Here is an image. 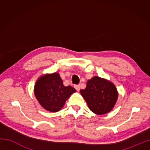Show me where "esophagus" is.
<instances>
[{"instance_id":"esophagus-1","label":"esophagus","mask_w":150,"mask_h":150,"mask_svg":"<svg viewBox=\"0 0 150 150\" xmlns=\"http://www.w3.org/2000/svg\"><path fill=\"white\" fill-rule=\"evenodd\" d=\"M75 88L77 91H80V86L79 85H75Z\"/></svg>"}]
</instances>
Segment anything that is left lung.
I'll list each match as a JSON object with an SVG mask.
<instances>
[{
    "mask_svg": "<svg viewBox=\"0 0 150 150\" xmlns=\"http://www.w3.org/2000/svg\"><path fill=\"white\" fill-rule=\"evenodd\" d=\"M80 93L90 110L96 115L110 112L118 98L115 86L110 81L96 76L87 81V87L81 89Z\"/></svg>",
    "mask_w": 150,
    "mask_h": 150,
    "instance_id": "left-lung-1",
    "label": "left lung"
}]
</instances>
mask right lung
I'll list each match as a JSON object with an SVG mask.
<instances>
[{
    "instance_id": "add662e5",
    "label": "right lung",
    "mask_w": 150,
    "mask_h": 150,
    "mask_svg": "<svg viewBox=\"0 0 150 150\" xmlns=\"http://www.w3.org/2000/svg\"><path fill=\"white\" fill-rule=\"evenodd\" d=\"M75 91L71 86L65 87L57 73L42 76L34 87L35 96L40 105L53 112L60 110L66 100Z\"/></svg>"
}]
</instances>
